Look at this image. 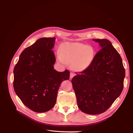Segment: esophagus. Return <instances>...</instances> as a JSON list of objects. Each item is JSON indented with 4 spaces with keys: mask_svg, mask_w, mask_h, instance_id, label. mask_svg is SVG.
Instances as JSON below:
<instances>
[{
    "mask_svg": "<svg viewBox=\"0 0 133 133\" xmlns=\"http://www.w3.org/2000/svg\"><path fill=\"white\" fill-rule=\"evenodd\" d=\"M75 74L74 73H70V78L71 79V78H73L74 76H75Z\"/></svg>",
    "mask_w": 133,
    "mask_h": 133,
    "instance_id": "34e87169",
    "label": "esophagus"
}]
</instances>
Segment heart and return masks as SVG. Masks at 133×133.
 Wrapping results in <instances>:
<instances>
[{
    "mask_svg": "<svg viewBox=\"0 0 133 133\" xmlns=\"http://www.w3.org/2000/svg\"><path fill=\"white\" fill-rule=\"evenodd\" d=\"M57 55L60 63H71L75 70L82 71L93 61L95 51L91 46L83 43L64 42L60 44Z\"/></svg>",
    "mask_w": 133,
    "mask_h": 133,
    "instance_id": "1",
    "label": "heart"
}]
</instances>
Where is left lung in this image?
Segmentation results:
<instances>
[{
  "label": "left lung",
  "instance_id": "obj_1",
  "mask_svg": "<svg viewBox=\"0 0 133 133\" xmlns=\"http://www.w3.org/2000/svg\"><path fill=\"white\" fill-rule=\"evenodd\" d=\"M100 50L85 70L71 80L80 110L95 115L108 110L124 87L125 72L122 59L108 39H92Z\"/></svg>",
  "mask_w": 133,
  "mask_h": 133
}]
</instances>
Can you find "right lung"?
I'll return each mask as SVG.
<instances>
[{
    "mask_svg": "<svg viewBox=\"0 0 133 133\" xmlns=\"http://www.w3.org/2000/svg\"><path fill=\"white\" fill-rule=\"evenodd\" d=\"M55 38H42L24 50L14 71V89L24 105L35 112L53 108L62 82L69 79L68 70L54 69L55 57L52 50Z\"/></svg>",
    "mask_w": 133,
    "mask_h": 133,
    "instance_id": "add662e5",
    "label": "right lung"
}]
</instances>
